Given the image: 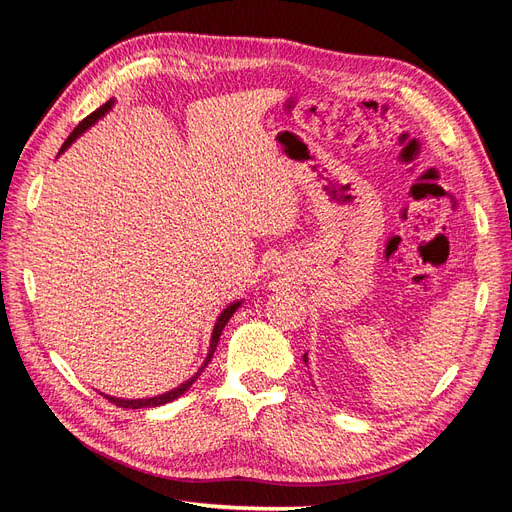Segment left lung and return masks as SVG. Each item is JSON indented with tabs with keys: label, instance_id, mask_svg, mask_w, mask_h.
Wrapping results in <instances>:
<instances>
[{
	"label": "left lung",
	"instance_id": "8db88e82",
	"mask_svg": "<svg viewBox=\"0 0 512 512\" xmlns=\"http://www.w3.org/2000/svg\"><path fill=\"white\" fill-rule=\"evenodd\" d=\"M303 361H305V365H307V352L303 354Z\"/></svg>",
	"mask_w": 512,
	"mask_h": 512
}]
</instances>
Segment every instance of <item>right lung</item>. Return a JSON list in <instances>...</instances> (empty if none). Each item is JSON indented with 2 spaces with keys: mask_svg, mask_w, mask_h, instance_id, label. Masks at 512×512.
Segmentation results:
<instances>
[{
  "mask_svg": "<svg viewBox=\"0 0 512 512\" xmlns=\"http://www.w3.org/2000/svg\"><path fill=\"white\" fill-rule=\"evenodd\" d=\"M115 106V98L113 100H108L106 104H102L98 111H94L91 113L89 117H85L79 126L74 128V132L68 136V141L61 145V149H59V156L61 153H64L76 138H79L83 132H87L91 126H96V123L111 111V108ZM241 303H243V299H239V301H232L230 305H226L224 309H222V314L218 316V320H215V324H213V333H211V339H209V350H207V356H205V361H203V365L198 367V371L196 374L192 376V378H188L185 382H181L179 386H175V389H170V391H166V393H162V395H153V397H145V399H121V397H113V395H104L108 401H113L115 406H119V408H132V410H141V408H158V406H164V404H170V401H175L177 397H181L185 391H190V386L200 378V374H203L205 371V367L211 363V359H213V352H215V348H218V342H220V335H222V331H224V327H226V322L230 320V316L237 312V309L241 307Z\"/></svg>",
  "mask_w": 512,
  "mask_h": 512,
  "instance_id": "obj_1",
  "label": "right lung"
}]
</instances>
